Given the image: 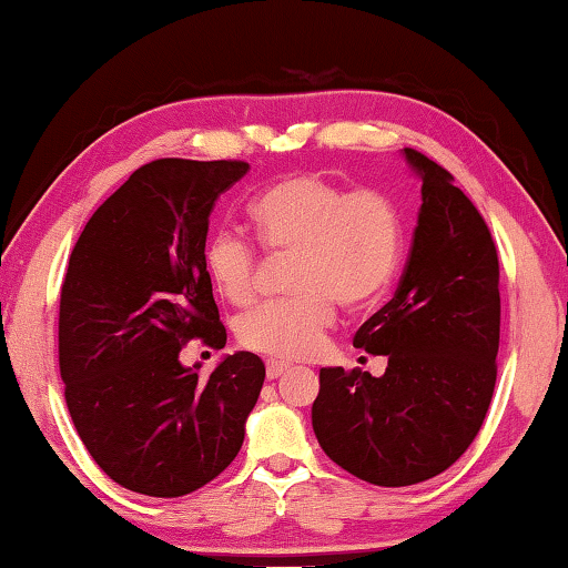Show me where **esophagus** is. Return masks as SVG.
Returning a JSON list of instances; mask_svg holds the SVG:
<instances>
[{
	"label": "esophagus",
	"instance_id": "esophagus-1",
	"mask_svg": "<svg viewBox=\"0 0 568 568\" xmlns=\"http://www.w3.org/2000/svg\"><path fill=\"white\" fill-rule=\"evenodd\" d=\"M286 372H290V364H284V362H268L266 364L268 379H278V376H284Z\"/></svg>",
	"mask_w": 568,
	"mask_h": 568
}]
</instances>
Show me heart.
I'll return each mask as SVG.
<instances>
[{
  "instance_id": "heart-1",
  "label": "heart",
  "mask_w": 568,
  "mask_h": 568,
  "mask_svg": "<svg viewBox=\"0 0 568 568\" xmlns=\"http://www.w3.org/2000/svg\"><path fill=\"white\" fill-rule=\"evenodd\" d=\"M248 212L268 252L296 256V296L256 306L236 322L244 349L278 362L304 359L334 324V302L359 312L392 286L402 256V216L379 189L349 192L320 174H294L258 194ZM204 268L229 304L254 300L258 258L242 236L219 232L209 239Z\"/></svg>"
}]
</instances>
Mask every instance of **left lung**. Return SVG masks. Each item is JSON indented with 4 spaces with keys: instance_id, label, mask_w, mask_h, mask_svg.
<instances>
[{
    "instance_id": "8db88e82",
    "label": "left lung",
    "mask_w": 568,
    "mask_h": 568,
    "mask_svg": "<svg viewBox=\"0 0 568 568\" xmlns=\"http://www.w3.org/2000/svg\"><path fill=\"white\" fill-rule=\"evenodd\" d=\"M422 179L409 262L394 300L366 320L356 349L384 354V376L320 372L312 426L324 454L362 481L412 486L469 449L489 412L499 352V256L454 176L404 149Z\"/></svg>"
}]
</instances>
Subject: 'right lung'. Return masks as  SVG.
<instances>
[{
  "label": "right lung",
  "mask_w": 568,
  "mask_h": 568,
  "mask_svg": "<svg viewBox=\"0 0 568 568\" xmlns=\"http://www.w3.org/2000/svg\"><path fill=\"white\" fill-rule=\"evenodd\" d=\"M246 162L156 159L89 219L59 300V372L87 452L129 491L174 499L216 479L242 449L264 384L252 352L209 379L186 342L224 349L204 268L209 214Z\"/></svg>",
  "instance_id": "right-lung-1"
}]
</instances>
